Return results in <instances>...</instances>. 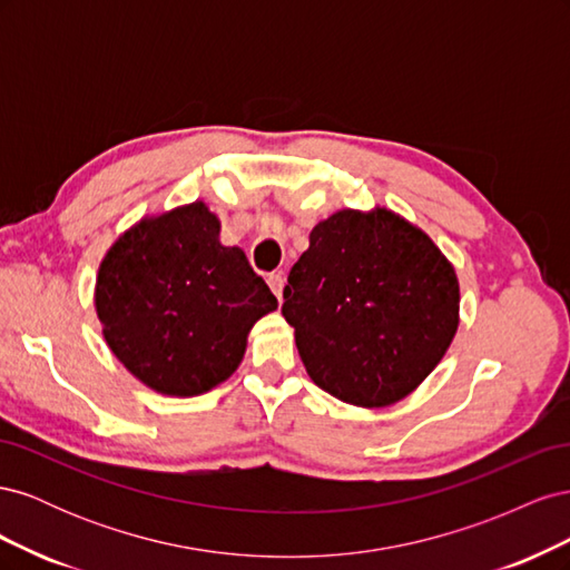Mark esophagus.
Wrapping results in <instances>:
<instances>
[{"label":"esophagus","mask_w":570,"mask_h":570,"mask_svg":"<svg viewBox=\"0 0 570 570\" xmlns=\"http://www.w3.org/2000/svg\"><path fill=\"white\" fill-rule=\"evenodd\" d=\"M266 283H268V287L273 289V295L278 297V299H283V287H285V278H283V273H271L268 278H266Z\"/></svg>","instance_id":"esophagus-1"}]
</instances>
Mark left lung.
Listing matches in <instances>:
<instances>
[{"label": "left lung", "instance_id": "1", "mask_svg": "<svg viewBox=\"0 0 570 570\" xmlns=\"http://www.w3.org/2000/svg\"><path fill=\"white\" fill-rule=\"evenodd\" d=\"M283 297L308 377L364 409L416 390L459 327L454 266L385 206L342 209L314 226Z\"/></svg>", "mask_w": 570, "mask_h": 570}]
</instances>
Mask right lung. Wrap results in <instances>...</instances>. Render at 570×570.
<instances>
[{"label": "right lung", "mask_w": 570, "mask_h": 570, "mask_svg": "<svg viewBox=\"0 0 570 570\" xmlns=\"http://www.w3.org/2000/svg\"><path fill=\"white\" fill-rule=\"evenodd\" d=\"M204 202L145 216L101 258L95 308L109 350L168 396L209 392L237 371L252 325L278 299L239 247L220 245Z\"/></svg>", "instance_id": "obj_1"}]
</instances>
